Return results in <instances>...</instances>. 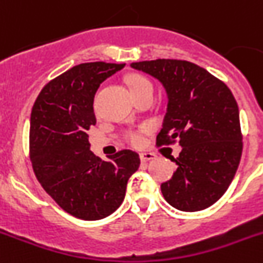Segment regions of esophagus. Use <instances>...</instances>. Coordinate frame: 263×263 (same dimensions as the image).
<instances>
[{
    "label": "esophagus",
    "mask_w": 263,
    "mask_h": 263,
    "mask_svg": "<svg viewBox=\"0 0 263 263\" xmlns=\"http://www.w3.org/2000/svg\"><path fill=\"white\" fill-rule=\"evenodd\" d=\"M157 156L154 153H141L140 154V159H141V162H149L152 161V159H156Z\"/></svg>",
    "instance_id": "obj_1"
}]
</instances>
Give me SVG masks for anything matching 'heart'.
Instances as JSON below:
<instances>
[{"label": "heart", "mask_w": 263, "mask_h": 263, "mask_svg": "<svg viewBox=\"0 0 263 263\" xmlns=\"http://www.w3.org/2000/svg\"><path fill=\"white\" fill-rule=\"evenodd\" d=\"M129 87H131L132 92H137V90L146 89V88H153V84L151 83V80L146 79L145 76L143 75H132L129 78ZM145 129H140V131H128L126 134V140L128 141L131 145L139 146L143 143V132Z\"/></svg>", "instance_id": "heart-1"}]
</instances>
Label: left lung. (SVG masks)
<instances>
[{
    "instance_id": "left-lung-1",
    "label": "left lung",
    "mask_w": 263,
    "mask_h": 263,
    "mask_svg": "<svg viewBox=\"0 0 263 263\" xmlns=\"http://www.w3.org/2000/svg\"><path fill=\"white\" fill-rule=\"evenodd\" d=\"M154 76L167 93V112L157 145L181 146L178 168L162 183L165 200L181 212H198L217 202L230 187L242 152L239 107L230 88L188 61L131 63Z\"/></svg>"
}]
</instances>
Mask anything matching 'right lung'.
I'll list each match as a JSON object with an SVG mask.
<instances>
[{"label":"right lung","mask_w":263,"mask_h":263,"mask_svg":"<svg viewBox=\"0 0 263 263\" xmlns=\"http://www.w3.org/2000/svg\"><path fill=\"white\" fill-rule=\"evenodd\" d=\"M124 63L73 66L48 83L31 112L29 158L41 187L66 213L84 220L107 217L120 206L127 181L140 166L123 149L102 161L90 152L87 131L96 124L98 87Z\"/></svg>","instance_id":"right-lung-1"}]
</instances>
